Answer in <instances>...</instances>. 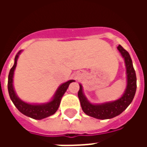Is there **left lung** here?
<instances>
[{
  "instance_id": "obj_1",
  "label": "left lung",
  "mask_w": 147,
  "mask_h": 147,
  "mask_svg": "<svg viewBox=\"0 0 147 147\" xmlns=\"http://www.w3.org/2000/svg\"><path fill=\"white\" fill-rule=\"evenodd\" d=\"M117 49L119 50L124 60L127 78L126 89L120 98L112 102L99 104L91 103L86 98L83 93V86L81 83H80V90L78 92V97L80 101L82 109L86 115L96 119L106 120L120 115L131 103L136 94V75L133 67L131 58L130 57L129 53L120 45L117 46Z\"/></svg>"
}]
</instances>
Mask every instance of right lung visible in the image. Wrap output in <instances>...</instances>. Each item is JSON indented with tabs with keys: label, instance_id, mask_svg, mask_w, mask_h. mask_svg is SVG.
<instances>
[{
	"label": "right lung",
	"instance_id": "obj_1",
	"mask_svg": "<svg viewBox=\"0 0 147 147\" xmlns=\"http://www.w3.org/2000/svg\"><path fill=\"white\" fill-rule=\"evenodd\" d=\"M22 50L19 52L16 56L14 64L9 71L8 82V94H9L11 102H13L15 106L18 109V110L20 111L21 113H23L27 117H30V118L35 119V120H42V119L51 116L57 112L60 106L61 98L64 94V93L66 92L70 83L75 82V80H71L62 83L61 86L58 87L57 91L55 92L54 95L49 102H45V103H41V104L28 103V102H24L18 97L14 89V86H13L14 71L16 67V65H17V60Z\"/></svg>",
	"mask_w": 147,
	"mask_h": 147
}]
</instances>
